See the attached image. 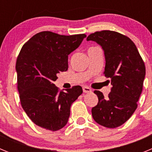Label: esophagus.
<instances>
[{"instance_id": "1", "label": "esophagus", "mask_w": 152, "mask_h": 152, "mask_svg": "<svg viewBox=\"0 0 152 152\" xmlns=\"http://www.w3.org/2000/svg\"><path fill=\"white\" fill-rule=\"evenodd\" d=\"M83 91H84V93H91L92 92V90L90 88H88V87H83Z\"/></svg>"}]
</instances>
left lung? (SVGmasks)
I'll use <instances>...</instances> for the list:
<instances>
[{"label": "left lung", "instance_id": "obj_1", "mask_svg": "<svg viewBox=\"0 0 152 152\" xmlns=\"http://www.w3.org/2000/svg\"><path fill=\"white\" fill-rule=\"evenodd\" d=\"M87 40L102 47L106 60L103 74L110 78L113 86L107 98L100 91H94L98 103L91 110L92 116L98 124L116 128L126 123L136 110L145 77V63L135 43L121 33L95 32Z\"/></svg>", "mask_w": 152, "mask_h": 152}]
</instances>
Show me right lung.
<instances>
[{"instance_id":"obj_1","label":"right lung","mask_w":152,"mask_h":152,"mask_svg":"<svg viewBox=\"0 0 152 152\" xmlns=\"http://www.w3.org/2000/svg\"><path fill=\"white\" fill-rule=\"evenodd\" d=\"M85 34L64 36L43 31L23 45L16 62L17 88L23 109L36 125L51 131L67 124L72 103L83 93L80 86L59 91L54 81L68 68V55Z\"/></svg>"}]
</instances>
